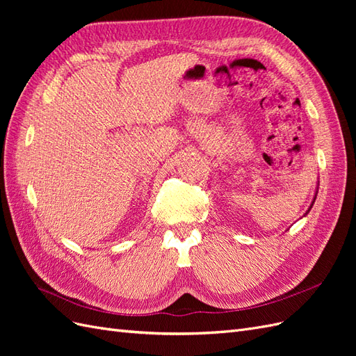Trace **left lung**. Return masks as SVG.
<instances>
[{"label":"left lung","mask_w":356,"mask_h":356,"mask_svg":"<svg viewBox=\"0 0 356 356\" xmlns=\"http://www.w3.org/2000/svg\"><path fill=\"white\" fill-rule=\"evenodd\" d=\"M315 199H316V197H315ZM310 208H312V207H310ZM309 211H310V209H309Z\"/></svg>","instance_id":"8db88e82"}]
</instances>
